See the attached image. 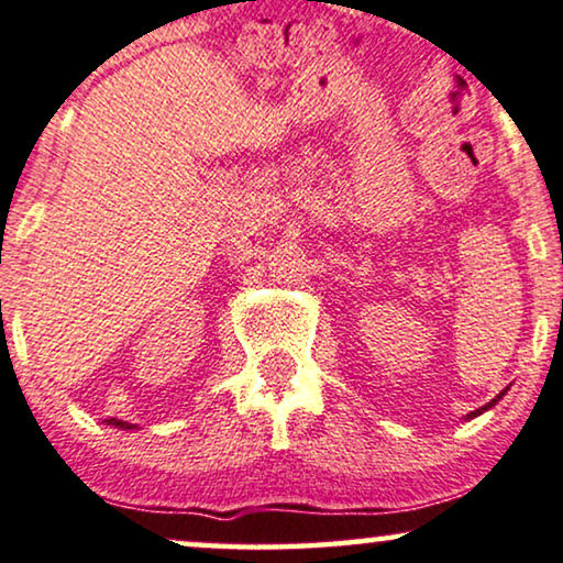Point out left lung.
I'll list each match as a JSON object with an SVG mask.
<instances>
[{
	"label": "left lung",
	"mask_w": 563,
	"mask_h": 563,
	"mask_svg": "<svg viewBox=\"0 0 563 563\" xmlns=\"http://www.w3.org/2000/svg\"><path fill=\"white\" fill-rule=\"evenodd\" d=\"M507 389H509V387H507ZM507 389H504V393H499V395H496V397H494V400H490V402H486V405H483V408H478V410H473V412H467V416H465V418H467V421H471V418H478V416H481V412H486V410H490V408H494V405H496V402H499L504 395H507Z\"/></svg>",
	"instance_id": "1"
}]
</instances>
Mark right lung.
<instances>
[{"label":"right lung","instance_id":"right-lung-1","mask_svg":"<svg viewBox=\"0 0 563 563\" xmlns=\"http://www.w3.org/2000/svg\"><path fill=\"white\" fill-rule=\"evenodd\" d=\"M106 426H113V429H122V431H126V429H137V426H132V423H126V421H117V418H109V421H103Z\"/></svg>","mask_w":563,"mask_h":563}]
</instances>
